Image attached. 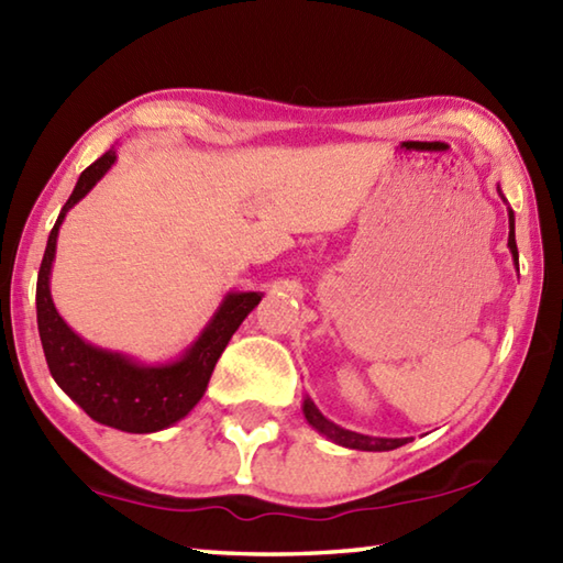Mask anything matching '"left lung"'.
Instances as JSON below:
<instances>
[{"instance_id":"obj_1","label":"left lung","mask_w":563,"mask_h":563,"mask_svg":"<svg viewBox=\"0 0 563 563\" xmlns=\"http://www.w3.org/2000/svg\"><path fill=\"white\" fill-rule=\"evenodd\" d=\"M508 217H510V236H508V246L512 251V258H515V266H517V244H515V214L512 209H508ZM302 412L307 417V422H310L319 434H324L327 439H332L334 444L339 446H346V449H358V451H393L402 444L410 442V437L407 439H385V437H368V434H358V432H351V429L339 427L334 422H329L327 417L317 410V405L305 398L302 402Z\"/></svg>"}]
</instances>
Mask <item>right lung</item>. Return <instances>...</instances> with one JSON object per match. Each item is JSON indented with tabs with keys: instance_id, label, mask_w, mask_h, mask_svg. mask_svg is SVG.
<instances>
[{
	"instance_id": "1",
	"label": "right lung",
	"mask_w": 563,
	"mask_h": 563,
	"mask_svg": "<svg viewBox=\"0 0 563 563\" xmlns=\"http://www.w3.org/2000/svg\"><path fill=\"white\" fill-rule=\"evenodd\" d=\"M117 151L109 148L102 158L82 170L68 202L63 205L55 227L51 229L46 253H43L36 283V319L43 354L53 380L75 400L95 422L121 429L131 434H151L180 422L200 402L209 376L219 356L234 336L239 324L261 302V292H229L214 317L202 329L195 344L173 363L143 366L117 351L87 344L63 322L51 297V268L55 258V241L68 209L92 190L97 180L112 168Z\"/></svg>"
}]
</instances>
